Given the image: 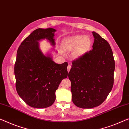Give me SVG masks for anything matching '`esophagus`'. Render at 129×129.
<instances>
[{"instance_id":"1","label":"esophagus","mask_w":129,"mask_h":129,"mask_svg":"<svg viewBox=\"0 0 129 129\" xmlns=\"http://www.w3.org/2000/svg\"><path fill=\"white\" fill-rule=\"evenodd\" d=\"M71 65L68 64V67H67V71H68V72H69V71H70V70H71Z\"/></svg>"}]
</instances>
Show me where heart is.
Instances as JSON below:
<instances>
[{
	"instance_id": "1",
	"label": "heart",
	"mask_w": 129,
	"mask_h": 129,
	"mask_svg": "<svg viewBox=\"0 0 129 129\" xmlns=\"http://www.w3.org/2000/svg\"><path fill=\"white\" fill-rule=\"evenodd\" d=\"M91 44V39L89 36L76 35L65 38L62 45L66 50H74L73 56L78 58L83 56L90 50Z\"/></svg>"
}]
</instances>
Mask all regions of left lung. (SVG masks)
<instances>
[{
	"instance_id": "8db88e82",
	"label": "left lung",
	"mask_w": 129,
	"mask_h": 129,
	"mask_svg": "<svg viewBox=\"0 0 129 129\" xmlns=\"http://www.w3.org/2000/svg\"><path fill=\"white\" fill-rule=\"evenodd\" d=\"M92 33L93 50L73 61L68 73L72 101L81 108L101 104L114 85L115 64L112 49L106 40Z\"/></svg>"
}]
</instances>
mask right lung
<instances>
[{"label": "right lung", "instance_id": "obj_1", "mask_svg": "<svg viewBox=\"0 0 129 129\" xmlns=\"http://www.w3.org/2000/svg\"><path fill=\"white\" fill-rule=\"evenodd\" d=\"M56 30H35L19 46L14 65L17 93L29 106L45 108L55 100V91L63 79L67 78L68 63L57 64L42 53L38 41L46 39L53 46Z\"/></svg>", "mask_w": 129, "mask_h": 129}]
</instances>
